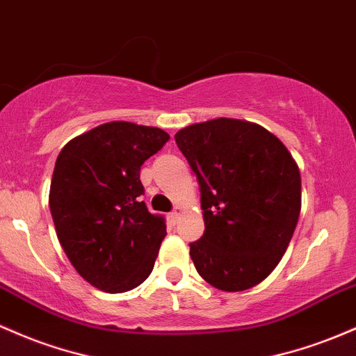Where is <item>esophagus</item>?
I'll return each instance as SVG.
<instances>
[{"label":"esophagus","mask_w":356,"mask_h":356,"mask_svg":"<svg viewBox=\"0 0 356 356\" xmlns=\"http://www.w3.org/2000/svg\"><path fill=\"white\" fill-rule=\"evenodd\" d=\"M181 213H182V208H179V206H177V208H175V209L170 213V216H169L170 221H172V222H177L179 218H181Z\"/></svg>","instance_id":"esophagus-1"}]
</instances>
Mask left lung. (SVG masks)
Returning <instances> with one entry per match:
<instances>
[{
    "label": "left lung",
    "instance_id": "left-lung-1",
    "mask_svg": "<svg viewBox=\"0 0 356 356\" xmlns=\"http://www.w3.org/2000/svg\"><path fill=\"white\" fill-rule=\"evenodd\" d=\"M196 174L204 235L191 243L199 275L226 292L270 275L294 235L300 174L286 145L257 123L216 118L175 134Z\"/></svg>",
    "mask_w": 356,
    "mask_h": 356
}]
</instances>
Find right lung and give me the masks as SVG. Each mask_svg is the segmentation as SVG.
<instances>
[{
    "instance_id": "1",
    "label": "right lung",
    "mask_w": 356,
    "mask_h": 356,
    "mask_svg": "<svg viewBox=\"0 0 356 356\" xmlns=\"http://www.w3.org/2000/svg\"><path fill=\"white\" fill-rule=\"evenodd\" d=\"M169 138L160 128L109 121L58 154L49 194L57 238L77 273L99 291H131L152 273L167 232L140 197V167Z\"/></svg>"
}]
</instances>
